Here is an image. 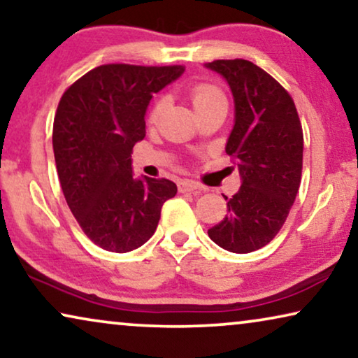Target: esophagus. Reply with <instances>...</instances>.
I'll use <instances>...</instances> for the list:
<instances>
[{
	"instance_id": "1",
	"label": "esophagus",
	"mask_w": 358,
	"mask_h": 358,
	"mask_svg": "<svg viewBox=\"0 0 358 358\" xmlns=\"http://www.w3.org/2000/svg\"><path fill=\"white\" fill-rule=\"evenodd\" d=\"M178 189L181 191V193H189V191H201L203 189V186H201L198 181L181 180V181H178Z\"/></svg>"
}]
</instances>
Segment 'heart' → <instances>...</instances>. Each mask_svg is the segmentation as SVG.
Wrapping results in <instances>:
<instances>
[{
	"label": "heart",
	"mask_w": 358,
	"mask_h": 358,
	"mask_svg": "<svg viewBox=\"0 0 358 358\" xmlns=\"http://www.w3.org/2000/svg\"><path fill=\"white\" fill-rule=\"evenodd\" d=\"M189 99L191 102H193V107L196 112H203L210 105H214L215 102H220V100H225V94L222 92V89L217 87L215 84H209V83H203V84H198L194 85L193 89H191L189 92ZM169 105V99L162 95V97H159L155 100L152 107L149 110V115H148V120L150 123H155L157 120L160 118V115L165 112V108H167Z\"/></svg>",
	"instance_id": "1"
}]
</instances>
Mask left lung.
<instances>
[{
	"label": "left lung",
	"instance_id": "left-lung-1",
	"mask_svg": "<svg viewBox=\"0 0 358 358\" xmlns=\"http://www.w3.org/2000/svg\"><path fill=\"white\" fill-rule=\"evenodd\" d=\"M206 66L227 79L235 99V127L225 152L241 175L229 214L208 230L231 253L263 248L279 234L299 193L303 131L290 94L248 59H215Z\"/></svg>",
	"mask_w": 358,
	"mask_h": 358
}]
</instances>
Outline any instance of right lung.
Masks as SVG:
<instances>
[{
  "mask_svg": "<svg viewBox=\"0 0 358 358\" xmlns=\"http://www.w3.org/2000/svg\"><path fill=\"white\" fill-rule=\"evenodd\" d=\"M185 66L112 63L64 90L53 122V152L66 203L90 241L113 253L144 245L177 194L167 178H133L131 152L145 136V108Z\"/></svg>",
  "mask_w": 358,
  "mask_h": 358,
  "instance_id": "1",
  "label": "right lung"
}]
</instances>
